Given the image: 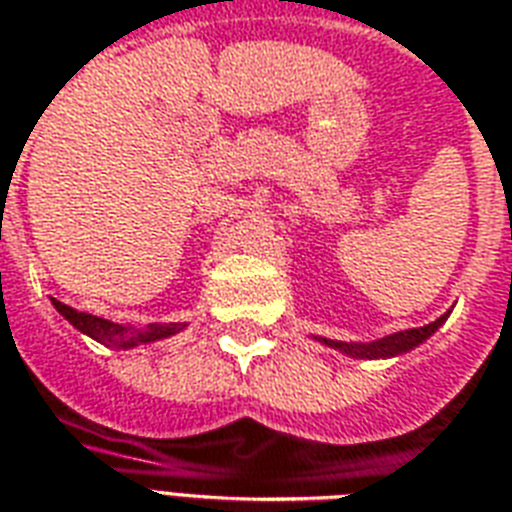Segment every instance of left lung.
Listing matches in <instances>:
<instances>
[{
    "label": "left lung",
    "instance_id": "8db88e82",
    "mask_svg": "<svg viewBox=\"0 0 512 512\" xmlns=\"http://www.w3.org/2000/svg\"><path fill=\"white\" fill-rule=\"evenodd\" d=\"M448 315H451V310L445 315H440L432 324L418 326V329H405V332L386 334V337H378V340H370V343H345V340H332V337H313V340H318V343L326 345V348H332V351L343 353L348 359H397V356H405V353L416 351L418 345H424L426 340L448 321Z\"/></svg>",
    "mask_w": 512,
    "mask_h": 512
}]
</instances>
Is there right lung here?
I'll return each instance as SVG.
<instances>
[{
    "instance_id": "1",
    "label": "right lung",
    "mask_w": 512,
    "mask_h": 512,
    "mask_svg": "<svg viewBox=\"0 0 512 512\" xmlns=\"http://www.w3.org/2000/svg\"><path fill=\"white\" fill-rule=\"evenodd\" d=\"M53 307L59 310L69 324L75 326L78 332H83L86 337L96 340V343L107 345L113 351H132V348H140V345L159 343V340H167V337H175L186 329L188 324H148L137 329V326L115 324V321H107V318H99V315L78 313L72 307L61 305L53 299Z\"/></svg>"
}]
</instances>
